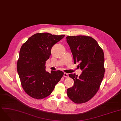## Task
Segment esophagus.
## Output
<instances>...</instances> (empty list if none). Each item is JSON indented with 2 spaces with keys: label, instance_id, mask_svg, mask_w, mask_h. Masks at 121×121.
<instances>
[{
  "label": "esophagus",
  "instance_id": "34e87169",
  "mask_svg": "<svg viewBox=\"0 0 121 121\" xmlns=\"http://www.w3.org/2000/svg\"><path fill=\"white\" fill-rule=\"evenodd\" d=\"M64 77L67 78V77H68V74L66 73H64Z\"/></svg>",
  "mask_w": 121,
  "mask_h": 121
}]
</instances>
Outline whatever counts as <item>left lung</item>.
Here are the masks:
<instances>
[{"label":"left lung","instance_id":"obj_1","mask_svg":"<svg viewBox=\"0 0 121 121\" xmlns=\"http://www.w3.org/2000/svg\"><path fill=\"white\" fill-rule=\"evenodd\" d=\"M66 39L74 64L79 62L78 66L82 70L78 77L75 74H69L74 84L67 90V95L74 103H85L96 94L104 77V53L96 40L91 37L68 36Z\"/></svg>","mask_w":121,"mask_h":121}]
</instances>
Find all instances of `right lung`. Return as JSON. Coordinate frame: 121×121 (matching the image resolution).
<instances>
[{
  "label": "right lung",
  "instance_id": "right-lung-1",
  "mask_svg": "<svg viewBox=\"0 0 121 121\" xmlns=\"http://www.w3.org/2000/svg\"><path fill=\"white\" fill-rule=\"evenodd\" d=\"M65 36L49 33H37L22 46L17 62V71L26 93L32 98L40 99L49 96L64 72L46 71L45 63L53 46Z\"/></svg>",
  "mask_w": 121,
  "mask_h": 121
}]
</instances>
